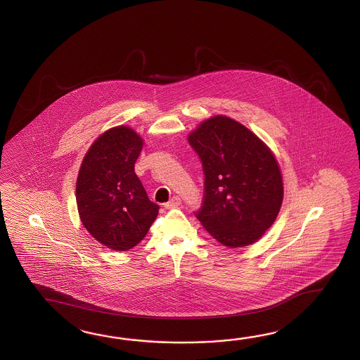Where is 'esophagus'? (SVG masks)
I'll return each instance as SVG.
<instances>
[{
	"mask_svg": "<svg viewBox=\"0 0 360 360\" xmlns=\"http://www.w3.org/2000/svg\"><path fill=\"white\" fill-rule=\"evenodd\" d=\"M180 203H181V199H180V197L175 195V197L169 199L167 203H165V207L166 208H175V207L180 206Z\"/></svg>",
	"mask_w": 360,
	"mask_h": 360,
	"instance_id": "obj_1",
	"label": "esophagus"
}]
</instances>
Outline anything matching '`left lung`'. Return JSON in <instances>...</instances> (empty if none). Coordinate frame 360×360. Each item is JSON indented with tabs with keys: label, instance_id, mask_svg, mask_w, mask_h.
I'll return each instance as SVG.
<instances>
[{
	"label": "left lung",
	"instance_id": "obj_1",
	"mask_svg": "<svg viewBox=\"0 0 360 360\" xmlns=\"http://www.w3.org/2000/svg\"><path fill=\"white\" fill-rule=\"evenodd\" d=\"M205 172L203 203L195 216L221 245L259 240L276 221L283 179L276 155L242 123L214 115L188 136Z\"/></svg>",
	"mask_w": 360,
	"mask_h": 360
}]
</instances>
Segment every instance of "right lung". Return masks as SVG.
<instances>
[{
	"mask_svg": "<svg viewBox=\"0 0 360 360\" xmlns=\"http://www.w3.org/2000/svg\"><path fill=\"white\" fill-rule=\"evenodd\" d=\"M143 144L127 126L109 129L92 143L77 177L82 225L99 243L118 252L144 239L160 210L135 174Z\"/></svg>",
	"mask_w": 360,
	"mask_h": 360,
	"instance_id": "obj_1",
	"label": "right lung"
}]
</instances>
